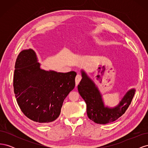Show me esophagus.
<instances>
[{
  "label": "esophagus",
  "instance_id": "esophagus-1",
  "mask_svg": "<svg viewBox=\"0 0 148 148\" xmlns=\"http://www.w3.org/2000/svg\"><path fill=\"white\" fill-rule=\"evenodd\" d=\"M82 79V76L78 74L77 76H76V78H75V83H76V86H78V84H79V83L80 82Z\"/></svg>",
  "mask_w": 148,
  "mask_h": 148
}]
</instances>
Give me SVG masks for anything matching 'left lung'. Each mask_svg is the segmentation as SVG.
<instances>
[{"label":"left lung","mask_w":148,"mask_h":148,"mask_svg":"<svg viewBox=\"0 0 148 148\" xmlns=\"http://www.w3.org/2000/svg\"><path fill=\"white\" fill-rule=\"evenodd\" d=\"M81 73L82 79L78 85V90L86 102L89 119L98 124H107L117 120L125 112L135 95V88L128 89L117 105L109 107L105 104L102 94L95 82L84 70H81Z\"/></svg>","instance_id":"8db88e82"}]
</instances>
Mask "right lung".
Here are the masks:
<instances>
[{
    "label": "right lung",
    "instance_id": "add662e5",
    "mask_svg": "<svg viewBox=\"0 0 148 148\" xmlns=\"http://www.w3.org/2000/svg\"><path fill=\"white\" fill-rule=\"evenodd\" d=\"M41 65L32 49L21 51L15 62L13 88L23 113L47 124L59 117L64 99L75 88L77 73L46 70Z\"/></svg>",
    "mask_w": 148,
    "mask_h": 148
}]
</instances>
